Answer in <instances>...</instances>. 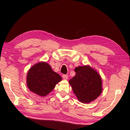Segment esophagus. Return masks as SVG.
I'll return each instance as SVG.
<instances>
[{"mask_svg":"<svg viewBox=\"0 0 130 130\" xmlns=\"http://www.w3.org/2000/svg\"><path fill=\"white\" fill-rule=\"evenodd\" d=\"M62 78L65 80H67L68 78V76L67 75H62Z\"/></svg>","mask_w":130,"mask_h":130,"instance_id":"1","label":"esophagus"}]
</instances>
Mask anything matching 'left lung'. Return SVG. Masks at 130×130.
<instances>
[{"label": "left lung", "mask_w": 130, "mask_h": 130, "mask_svg": "<svg viewBox=\"0 0 130 130\" xmlns=\"http://www.w3.org/2000/svg\"><path fill=\"white\" fill-rule=\"evenodd\" d=\"M74 70L76 75L69 83L78 100L84 103L94 101L103 90L100 75L89 65L76 67Z\"/></svg>", "instance_id": "left-lung-1"}]
</instances>
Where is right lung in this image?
I'll return each mask as SVG.
<instances>
[{"instance_id": "add662e5", "label": "right lung", "mask_w": 130, "mask_h": 130, "mask_svg": "<svg viewBox=\"0 0 130 130\" xmlns=\"http://www.w3.org/2000/svg\"><path fill=\"white\" fill-rule=\"evenodd\" d=\"M61 80L48 63L40 62L29 69L27 75V85L31 92L40 96H46Z\"/></svg>"}]
</instances>
